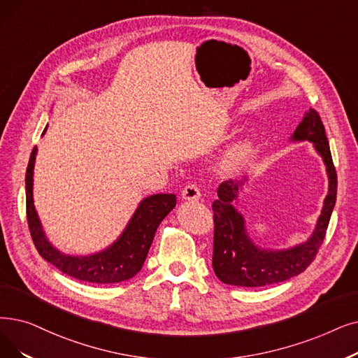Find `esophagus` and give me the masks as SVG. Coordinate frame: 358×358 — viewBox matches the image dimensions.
I'll return each mask as SVG.
<instances>
[{"instance_id":"34e87169","label":"esophagus","mask_w":358,"mask_h":358,"mask_svg":"<svg viewBox=\"0 0 358 358\" xmlns=\"http://www.w3.org/2000/svg\"><path fill=\"white\" fill-rule=\"evenodd\" d=\"M181 196H182V199L184 200H189V201H197L199 199H200V190H199V187L197 185H194V184H189V185H185V187L182 189V192H181Z\"/></svg>"}]
</instances>
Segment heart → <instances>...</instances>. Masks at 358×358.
I'll use <instances>...</instances> for the list:
<instances>
[{"label":"heart","mask_w":358,"mask_h":358,"mask_svg":"<svg viewBox=\"0 0 358 358\" xmlns=\"http://www.w3.org/2000/svg\"><path fill=\"white\" fill-rule=\"evenodd\" d=\"M252 152V142L248 138H243V141L232 145L224 155L220 161V168L224 171H234L238 166L244 164L248 155Z\"/></svg>","instance_id":"1"}]
</instances>
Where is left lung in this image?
Returning a JSON list of instances; mask_svg holds the SVG:
<instances>
[{"instance_id": "1", "label": "left lung", "mask_w": 358, "mask_h": 358, "mask_svg": "<svg viewBox=\"0 0 358 358\" xmlns=\"http://www.w3.org/2000/svg\"><path fill=\"white\" fill-rule=\"evenodd\" d=\"M289 142H310L322 158L328 174V194L315 229L304 243L287 248H263L248 236L245 220L237 209L236 200L248 182L244 176L240 180H228L217 187V199L213 201V257L215 275L224 284L237 287H265L278 284L307 269L316 257L328 229L336 201V171L332 162L328 137L319 114L315 110L304 113L303 120L289 137Z\"/></svg>"}]
</instances>
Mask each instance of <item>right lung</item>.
Here are the masks:
<instances>
[{
  "label": "right lung",
  "instance_id": "obj_1",
  "mask_svg": "<svg viewBox=\"0 0 358 358\" xmlns=\"http://www.w3.org/2000/svg\"><path fill=\"white\" fill-rule=\"evenodd\" d=\"M45 127L42 136L46 133ZM38 148L35 146L30 155L26 171V210L30 236L39 255L61 272L71 278L93 284H115L127 281L141 272L146 260L155 232L164 217L177 205L176 194L158 193L141 200V203L131 215L126 228L118 238L92 255H67L46 237V232L39 220L34 201V169Z\"/></svg>",
  "mask_w": 358,
  "mask_h": 358
}]
</instances>
